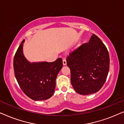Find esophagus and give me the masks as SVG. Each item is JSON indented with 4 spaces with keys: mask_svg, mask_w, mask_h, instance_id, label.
Instances as JSON below:
<instances>
[{
    "mask_svg": "<svg viewBox=\"0 0 124 124\" xmlns=\"http://www.w3.org/2000/svg\"><path fill=\"white\" fill-rule=\"evenodd\" d=\"M66 64H67L66 60L65 59H63V65L64 66H65V65H66Z\"/></svg>",
    "mask_w": 124,
    "mask_h": 124,
    "instance_id": "34e87169",
    "label": "esophagus"
}]
</instances>
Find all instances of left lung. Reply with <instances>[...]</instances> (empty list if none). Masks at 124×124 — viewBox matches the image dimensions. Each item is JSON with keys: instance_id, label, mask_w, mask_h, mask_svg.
Listing matches in <instances>:
<instances>
[{"instance_id": "8db88e82", "label": "left lung", "mask_w": 124, "mask_h": 124, "mask_svg": "<svg viewBox=\"0 0 124 124\" xmlns=\"http://www.w3.org/2000/svg\"><path fill=\"white\" fill-rule=\"evenodd\" d=\"M66 61L71 83L78 93L90 95L103 87L109 69V55L98 36L92 34L89 42L70 53Z\"/></svg>"}]
</instances>
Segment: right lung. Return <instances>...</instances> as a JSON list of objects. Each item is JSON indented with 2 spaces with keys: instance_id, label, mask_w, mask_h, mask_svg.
<instances>
[{
  "instance_id": "obj_1",
  "label": "right lung",
  "mask_w": 124,
  "mask_h": 124,
  "mask_svg": "<svg viewBox=\"0 0 124 124\" xmlns=\"http://www.w3.org/2000/svg\"><path fill=\"white\" fill-rule=\"evenodd\" d=\"M24 39L19 45L14 59V69L20 87L31 99L47 100L53 95L55 80L63 66L59 58L53 62H31L23 53Z\"/></svg>"
}]
</instances>
